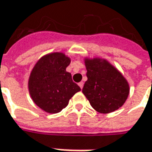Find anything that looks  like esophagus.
<instances>
[{
    "label": "esophagus",
    "mask_w": 152,
    "mask_h": 152,
    "mask_svg": "<svg viewBox=\"0 0 152 152\" xmlns=\"http://www.w3.org/2000/svg\"><path fill=\"white\" fill-rule=\"evenodd\" d=\"M78 86L80 87L81 88H83V82H80V83H78Z\"/></svg>",
    "instance_id": "1"
}]
</instances>
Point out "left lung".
I'll return each mask as SVG.
<instances>
[{
	"mask_svg": "<svg viewBox=\"0 0 152 152\" xmlns=\"http://www.w3.org/2000/svg\"><path fill=\"white\" fill-rule=\"evenodd\" d=\"M88 80L82 92L91 106L99 113L118 110L126 102L130 88L124 76L108 61L85 58Z\"/></svg>",
	"mask_w": 152,
	"mask_h": 152,
	"instance_id": "left-lung-1",
	"label": "left lung"
}]
</instances>
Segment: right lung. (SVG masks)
<instances>
[{
    "instance_id": "right-lung-1",
    "label": "right lung",
    "mask_w": 152,
    "mask_h": 152,
    "mask_svg": "<svg viewBox=\"0 0 152 152\" xmlns=\"http://www.w3.org/2000/svg\"><path fill=\"white\" fill-rule=\"evenodd\" d=\"M69 64L70 58L64 53H53L41 58L31 70L28 89L33 102L42 110L58 113L81 90L66 71Z\"/></svg>"
}]
</instances>
